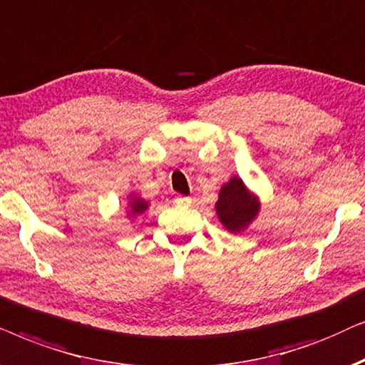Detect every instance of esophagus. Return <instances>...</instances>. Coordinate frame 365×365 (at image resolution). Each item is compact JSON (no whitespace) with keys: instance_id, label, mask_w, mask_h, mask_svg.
I'll list each match as a JSON object with an SVG mask.
<instances>
[{"instance_id":"obj_1","label":"esophagus","mask_w":365,"mask_h":365,"mask_svg":"<svg viewBox=\"0 0 365 365\" xmlns=\"http://www.w3.org/2000/svg\"><path fill=\"white\" fill-rule=\"evenodd\" d=\"M175 202L182 203V205H188V203L192 202V198L190 197H183V195H177V197H175Z\"/></svg>"}]
</instances>
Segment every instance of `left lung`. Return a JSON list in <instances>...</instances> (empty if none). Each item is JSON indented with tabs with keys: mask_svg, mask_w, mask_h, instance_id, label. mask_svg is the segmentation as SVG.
Returning a JSON list of instances; mask_svg holds the SVG:
<instances>
[{
	"mask_svg": "<svg viewBox=\"0 0 365 365\" xmlns=\"http://www.w3.org/2000/svg\"><path fill=\"white\" fill-rule=\"evenodd\" d=\"M218 220L230 233H242L260 213V198L237 175L223 183L215 202Z\"/></svg>",
	"mask_w": 365,
	"mask_h": 365,
	"instance_id": "obj_1",
	"label": "left lung"
}]
</instances>
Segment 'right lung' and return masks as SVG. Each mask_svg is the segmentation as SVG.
<instances>
[{
	"label": "right lung",
	"mask_w": 365,
	"mask_h": 365,
	"mask_svg": "<svg viewBox=\"0 0 365 365\" xmlns=\"http://www.w3.org/2000/svg\"><path fill=\"white\" fill-rule=\"evenodd\" d=\"M126 200H128V203H126L125 210H126V217H130V218L142 215V213L147 212V208L150 207V203L135 192L128 193V195H126Z\"/></svg>",
	"instance_id": "add662e5"
}]
</instances>
